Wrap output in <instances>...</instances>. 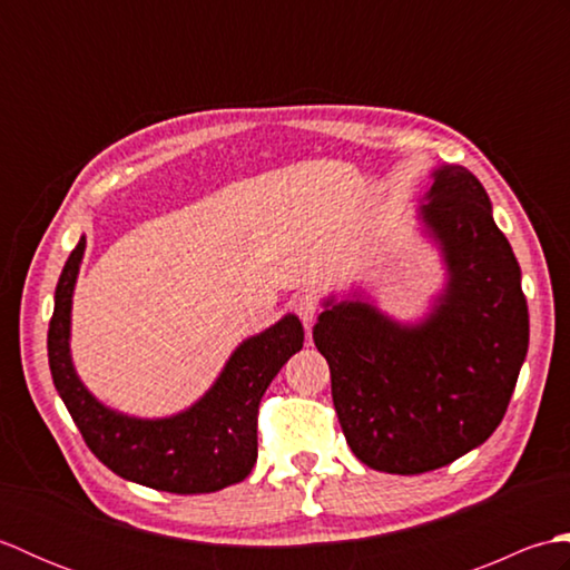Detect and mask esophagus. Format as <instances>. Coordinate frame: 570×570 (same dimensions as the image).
I'll return each mask as SVG.
<instances>
[{"label":"esophagus","instance_id":"1","mask_svg":"<svg viewBox=\"0 0 570 570\" xmlns=\"http://www.w3.org/2000/svg\"><path fill=\"white\" fill-rule=\"evenodd\" d=\"M318 296L316 294H298L296 298H294V311L298 313V318L304 321L306 325H311V321L316 318V313H318Z\"/></svg>","mask_w":570,"mask_h":570}]
</instances>
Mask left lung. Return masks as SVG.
Returning a JSON list of instances; mask_svg holds the SVG:
<instances>
[{"label":"left lung","mask_w":570,"mask_h":570,"mask_svg":"<svg viewBox=\"0 0 570 570\" xmlns=\"http://www.w3.org/2000/svg\"><path fill=\"white\" fill-rule=\"evenodd\" d=\"M419 217L448 282L414 325L370 301H325L313 343L328 360L347 445L372 470L419 475L485 443L504 419L529 347V308L485 188L439 166Z\"/></svg>","instance_id":"obj_1"}]
</instances>
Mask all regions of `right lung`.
Returning <instances> with one entry per match:
<instances>
[{"label": "right lung", "instance_id": "right-lung-1", "mask_svg": "<svg viewBox=\"0 0 570 570\" xmlns=\"http://www.w3.org/2000/svg\"><path fill=\"white\" fill-rule=\"evenodd\" d=\"M82 254L85 237L58 278L48 365L90 451L119 478L174 494L217 492L245 480L257 463L259 402L276 372L304 347V325L288 313L272 328L247 337L210 390L176 416L119 414L85 390L70 360V306Z\"/></svg>", "mask_w": 570, "mask_h": 570}]
</instances>
